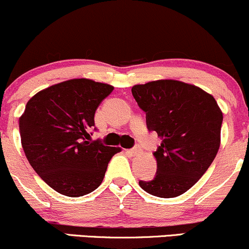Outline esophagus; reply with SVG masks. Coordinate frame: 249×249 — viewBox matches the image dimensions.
I'll use <instances>...</instances> for the list:
<instances>
[{
	"instance_id": "34e87169",
	"label": "esophagus",
	"mask_w": 249,
	"mask_h": 249,
	"mask_svg": "<svg viewBox=\"0 0 249 249\" xmlns=\"http://www.w3.org/2000/svg\"><path fill=\"white\" fill-rule=\"evenodd\" d=\"M139 152H141V148L139 147H134V148H131V150H126V153L133 154V156H136V154H138Z\"/></svg>"
}]
</instances>
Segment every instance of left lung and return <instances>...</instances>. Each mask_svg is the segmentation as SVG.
Listing matches in <instances>:
<instances>
[{
  "label": "left lung",
  "mask_w": 249,
  "mask_h": 249,
  "mask_svg": "<svg viewBox=\"0 0 249 249\" xmlns=\"http://www.w3.org/2000/svg\"><path fill=\"white\" fill-rule=\"evenodd\" d=\"M146 112L148 130L161 139L153 153L156 177L139 186L159 198L181 196L211 166L221 141L222 111L212 95L176 79H158L132 87Z\"/></svg>",
  "instance_id": "1"
}]
</instances>
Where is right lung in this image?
Instances as JSON below:
<instances>
[{"mask_svg":"<svg viewBox=\"0 0 249 249\" xmlns=\"http://www.w3.org/2000/svg\"><path fill=\"white\" fill-rule=\"evenodd\" d=\"M112 85L88 78L43 89L19 117L21 144L35 172L56 192L77 198L95 191L121 147L91 141L95 112Z\"/></svg>","mask_w":249,"mask_h":249,"instance_id":"right-lung-1","label":"right lung"}]
</instances>
